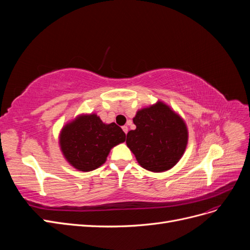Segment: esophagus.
I'll return each instance as SVG.
<instances>
[{
  "mask_svg": "<svg viewBox=\"0 0 250 250\" xmlns=\"http://www.w3.org/2000/svg\"><path fill=\"white\" fill-rule=\"evenodd\" d=\"M122 129H123V131H124L125 133H127V132H128V127H127V126H123V127H122Z\"/></svg>",
  "mask_w": 250,
  "mask_h": 250,
  "instance_id": "obj_1",
  "label": "esophagus"
}]
</instances>
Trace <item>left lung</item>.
I'll list each match as a JSON object with an SVG mask.
<instances>
[{"label":"left lung","mask_w":250,"mask_h":250,"mask_svg":"<svg viewBox=\"0 0 250 250\" xmlns=\"http://www.w3.org/2000/svg\"><path fill=\"white\" fill-rule=\"evenodd\" d=\"M137 126L127 133V147L144 169L165 172L184 155L188 140L187 124L177 112L162 101L137 111Z\"/></svg>","instance_id":"1"}]
</instances>
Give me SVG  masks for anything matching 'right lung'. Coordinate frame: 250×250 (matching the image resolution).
<instances>
[{
  "instance_id": "1",
  "label": "right lung",
  "mask_w": 250,
  "mask_h": 250,
  "mask_svg": "<svg viewBox=\"0 0 250 250\" xmlns=\"http://www.w3.org/2000/svg\"><path fill=\"white\" fill-rule=\"evenodd\" d=\"M125 138L116 123L105 124L96 113H83L62 127L59 146L72 167L89 172L106 162L111 148L125 142Z\"/></svg>"
}]
</instances>
